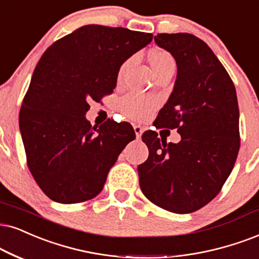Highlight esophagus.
<instances>
[{"mask_svg": "<svg viewBox=\"0 0 259 259\" xmlns=\"http://www.w3.org/2000/svg\"><path fill=\"white\" fill-rule=\"evenodd\" d=\"M134 130H135L137 139H140L141 135H142V133H143V127L140 126V125H134Z\"/></svg>", "mask_w": 259, "mask_h": 259, "instance_id": "1", "label": "esophagus"}]
</instances>
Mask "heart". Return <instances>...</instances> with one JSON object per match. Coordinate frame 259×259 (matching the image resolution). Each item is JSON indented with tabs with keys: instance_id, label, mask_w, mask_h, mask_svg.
Returning a JSON list of instances; mask_svg holds the SVG:
<instances>
[{
	"instance_id": "b5f03b06",
	"label": "heart",
	"mask_w": 259,
	"mask_h": 259,
	"mask_svg": "<svg viewBox=\"0 0 259 259\" xmlns=\"http://www.w3.org/2000/svg\"><path fill=\"white\" fill-rule=\"evenodd\" d=\"M149 61L155 76L161 73H165V71L176 70V60L168 51H154L153 54L150 55ZM132 62L133 60L130 58V60L124 62V63L120 65L118 74H117V80H122L126 68L129 67V64L132 63ZM155 107L156 103L153 99L134 93L124 96L118 103V109L120 112H122L125 117H127V118L134 120H143L148 118L150 113L155 110Z\"/></svg>"
}]
</instances>
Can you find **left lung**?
I'll return each mask as SVG.
<instances>
[{"label": "left lung", "instance_id": "left-lung-1", "mask_svg": "<svg viewBox=\"0 0 259 259\" xmlns=\"http://www.w3.org/2000/svg\"><path fill=\"white\" fill-rule=\"evenodd\" d=\"M178 74L167 103L154 120L156 129H177L179 143L147 130L148 159L139 169L143 195L176 214L196 211L221 191L240 148L239 106L233 81L211 49L189 33H158Z\"/></svg>", "mask_w": 259, "mask_h": 259}]
</instances>
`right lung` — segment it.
Masks as SVG:
<instances>
[{
	"mask_svg": "<svg viewBox=\"0 0 259 259\" xmlns=\"http://www.w3.org/2000/svg\"><path fill=\"white\" fill-rule=\"evenodd\" d=\"M152 33L87 25L47 49L32 75L19 114L29 172L52 201L94 198L135 132L107 119L97 130L84 118L90 101L112 94L117 74Z\"/></svg>",
	"mask_w": 259,
	"mask_h": 259,
	"instance_id": "add662e5",
	"label": "right lung"
}]
</instances>
